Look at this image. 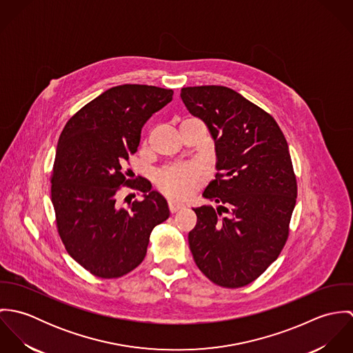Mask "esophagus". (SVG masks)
I'll use <instances>...</instances> for the list:
<instances>
[{"label": "esophagus", "instance_id": "1", "mask_svg": "<svg viewBox=\"0 0 353 353\" xmlns=\"http://www.w3.org/2000/svg\"><path fill=\"white\" fill-rule=\"evenodd\" d=\"M168 208H170V212H171V213H175V212L183 209L185 205H183V203H179V202L168 201Z\"/></svg>", "mask_w": 353, "mask_h": 353}]
</instances>
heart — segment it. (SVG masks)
<instances>
[{"label": "heart", "instance_id": "heart-1", "mask_svg": "<svg viewBox=\"0 0 353 353\" xmlns=\"http://www.w3.org/2000/svg\"><path fill=\"white\" fill-rule=\"evenodd\" d=\"M206 178V168L200 163L175 164L157 175V185L164 194L176 200L189 199Z\"/></svg>", "mask_w": 353, "mask_h": 353}]
</instances>
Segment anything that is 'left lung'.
Here are the masks:
<instances>
[{"label": "left lung", "mask_w": 353, "mask_h": 353, "mask_svg": "<svg viewBox=\"0 0 353 353\" xmlns=\"http://www.w3.org/2000/svg\"><path fill=\"white\" fill-rule=\"evenodd\" d=\"M181 98L209 129L219 171L202 194L219 206L193 209L190 250L210 281L245 287L277 259L290 234L298 186L287 140L270 114L231 88L186 87Z\"/></svg>", "instance_id": "left-lung-1"}]
</instances>
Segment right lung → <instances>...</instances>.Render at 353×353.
Returning a JSON list of instances; mask_svg holds the SVG:
<instances>
[{
    "label": "right lung",
    "mask_w": 353,
    "mask_h": 353,
    "mask_svg": "<svg viewBox=\"0 0 353 353\" xmlns=\"http://www.w3.org/2000/svg\"><path fill=\"white\" fill-rule=\"evenodd\" d=\"M172 95L153 85L112 87L79 110L59 136L51 174L57 228L66 252L94 276L117 279L137 268L152 230L170 216L150 181L126 179L125 164L137 152L145 122ZM122 185L143 199L121 208Z\"/></svg>",
    "instance_id": "right-lung-1"
}]
</instances>
